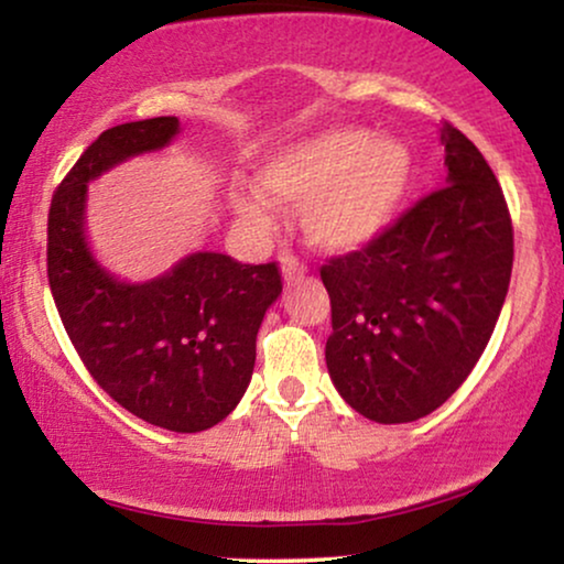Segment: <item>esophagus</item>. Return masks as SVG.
Instances as JSON below:
<instances>
[{
    "instance_id": "obj_1",
    "label": "esophagus",
    "mask_w": 564,
    "mask_h": 564,
    "mask_svg": "<svg viewBox=\"0 0 564 564\" xmlns=\"http://www.w3.org/2000/svg\"><path fill=\"white\" fill-rule=\"evenodd\" d=\"M280 264H282L284 280H297V276H303L307 272V267L303 264V261H300L297 257H292V253H282Z\"/></svg>"
}]
</instances>
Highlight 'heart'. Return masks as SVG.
<instances>
[{
  "label": "heart",
  "mask_w": 564,
  "mask_h": 564,
  "mask_svg": "<svg viewBox=\"0 0 564 564\" xmlns=\"http://www.w3.org/2000/svg\"><path fill=\"white\" fill-rule=\"evenodd\" d=\"M411 174V153L395 138L330 128L264 159L259 187L272 203L303 210V228L313 246L351 251L388 226ZM230 199L246 223L272 226V207L257 189H236Z\"/></svg>",
  "instance_id": "1"
}]
</instances>
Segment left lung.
<instances>
[{"instance_id":"1","label":"left lung","mask_w":564,"mask_h":564,"mask_svg":"<svg viewBox=\"0 0 564 564\" xmlns=\"http://www.w3.org/2000/svg\"><path fill=\"white\" fill-rule=\"evenodd\" d=\"M446 184L361 249L330 257L326 365L354 411L377 423L446 403L488 346L513 269L503 189L469 138L442 126Z\"/></svg>"}]
</instances>
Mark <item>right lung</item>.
<instances>
[{
  "mask_svg": "<svg viewBox=\"0 0 564 564\" xmlns=\"http://www.w3.org/2000/svg\"><path fill=\"white\" fill-rule=\"evenodd\" d=\"M176 133V118H149L87 145L51 199L48 284L99 388L145 423L195 434L226 419L249 388L259 326L282 292L280 267L199 251L159 280L126 284L84 241L87 182L135 153L164 149Z\"/></svg>",
  "mask_w": 564,
  "mask_h": 564,
  "instance_id": "1",
  "label": "right lung"
}]
</instances>
